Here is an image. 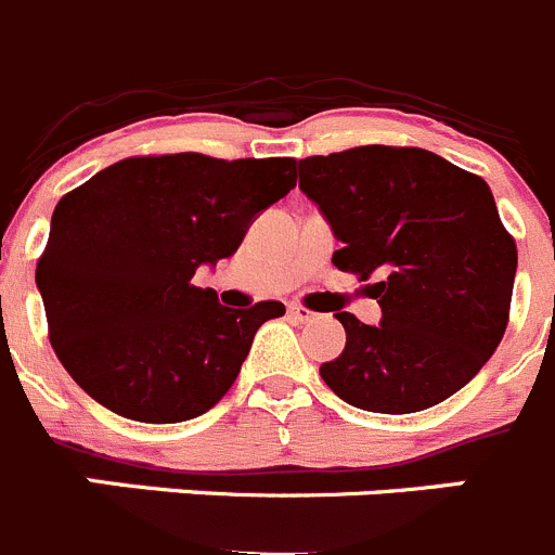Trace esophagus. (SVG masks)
<instances>
[{
	"instance_id": "obj_1",
	"label": "esophagus",
	"mask_w": 555,
	"mask_h": 555,
	"mask_svg": "<svg viewBox=\"0 0 555 555\" xmlns=\"http://www.w3.org/2000/svg\"><path fill=\"white\" fill-rule=\"evenodd\" d=\"M288 313H292V319H294V322H299V324H305V322H313V319H317V313H313V311H308V308H305V305H297V302H292V305H288Z\"/></svg>"
}]
</instances>
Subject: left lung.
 I'll return each instance as SVG.
<instances>
[{
	"instance_id": "1",
	"label": "left lung",
	"mask_w": 555,
	"mask_h": 555,
	"mask_svg": "<svg viewBox=\"0 0 555 555\" xmlns=\"http://www.w3.org/2000/svg\"><path fill=\"white\" fill-rule=\"evenodd\" d=\"M299 190L344 242L340 272L377 283V327L335 313L347 347L324 363L335 396L404 415L465 388L509 324L517 244L485 178L424 149L360 145L299 162Z\"/></svg>"
}]
</instances>
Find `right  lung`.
<instances>
[{
    "label": "right lung",
    "instance_id": "right-lung-1",
    "mask_svg": "<svg viewBox=\"0 0 555 555\" xmlns=\"http://www.w3.org/2000/svg\"><path fill=\"white\" fill-rule=\"evenodd\" d=\"M297 186V159L129 156L60 197L35 283L74 383L142 424L203 415L236 383L283 302L225 308L192 286L236 253L258 211Z\"/></svg>",
    "mask_w": 555,
    "mask_h": 555
}]
</instances>
